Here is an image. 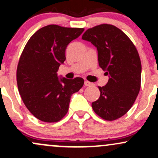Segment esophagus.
I'll use <instances>...</instances> for the list:
<instances>
[{
    "instance_id": "obj_1",
    "label": "esophagus",
    "mask_w": 158,
    "mask_h": 158,
    "mask_svg": "<svg viewBox=\"0 0 158 158\" xmlns=\"http://www.w3.org/2000/svg\"><path fill=\"white\" fill-rule=\"evenodd\" d=\"M84 84L85 86H90V85H92V83L90 82V81H85Z\"/></svg>"
}]
</instances>
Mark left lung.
<instances>
[{
	"instance_id": "left-lung-1",
	"label": "left lung",
	"mask_w": 158,
	"mask_h": 158,
	"mask_svg": "<svg viewBox=\"0 0 158 158\" xmlns=\"http://www.w3.org/2000/svg\"><path fill=\"white\" fill-rule=\"evenodd\" d=\"M81 39L97 48L99 67L109 75L108 83L99 87L100 96L92 102L93 110L106 120L120 118L140 89L142 68L137 48L122 30L107 23L88 29Z\"/></svg>"
}]
</instances>
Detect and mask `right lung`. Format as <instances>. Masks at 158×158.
I'll return each mask as SVG.
<instances>
[{
	"label": "right lung",
	"mask_w": 158,
	"mask_h": 158,
	"mask_svg": "<svg viewBox=\"0 0 158 158\" xmlns=\"http://www.w3.org/2000/svg\"><path fill=\"white\" fill-rule=\"evenodd\" d=\"M84 28L50 24L32 35L19 59L18 88L27 108L45 123L61 120L68 111L70 97L84 85L82 78L59 79L57 71L66 59L65 50Z\"/></svg>",
	"instance_id": "1"
}]
</instances>
